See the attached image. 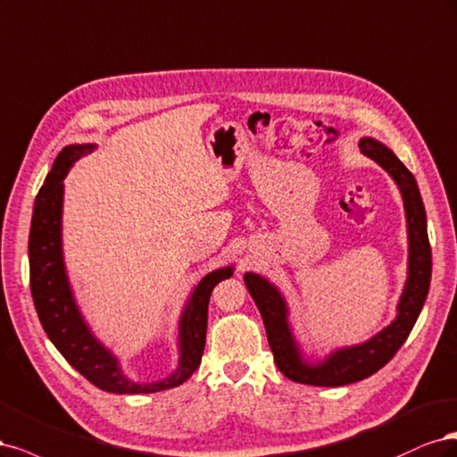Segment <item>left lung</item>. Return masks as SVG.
I'll list each match as a JSON object with an SVG mask.
<instances>
[{
	"label": "left lung",
	"mask_w": 457,
	"mask_h": 457,
	"mask_svg": "<svg viewBox=\"0 0 457 457\" xmlns=\"http://www.w3.org/2000/svg\"><path fill=\"white\" fill-rule=\"evenodd\" d=\"M359 148L366 157L374 159L381 169L391 174L403 194L408 228V278L401 302L396 305V319L389 327L364 344L336 349L322 362L312 364L303 361L302 351L294 340L288 325V307L281 292L268 278L256 273H246L245 285L260 309L275 364L288 379L298 381V384L337 387L355 384V381L378 372L406 342L421 313L427 292H429L431 245L427 237L425 207L414 174L389 148L374 138H362Z\"/></svg>",
	"instance_id": "1"
}]
</instances>
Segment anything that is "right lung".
Listing matches in <instances>:
<instances>
[{"label":"right lung","mask_w":457,"mask_h":457,"mask_svg":"<svg viewBox=\"0 0 457 457\" xmlns=\"http://www.w3.org/2000/svg\"><path fill=\"white\" fill-rule=\"evenodd\" d=\"M96 148L73 144L56 155L51 172L36 197L30 241V288L41 327L54 347L76 370L102 391L117 395L157 393L184 384L197 370L207 340V315L212 288L233 275V268L204 275L191 292L180 319V362L174 374L152 384H135L120 368L110 349L102 345L83 320L68 283L62 258L64 176L76 161Z\"/></svg>","instance_id":"1"}]
</instances>
